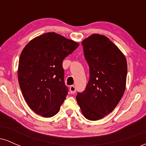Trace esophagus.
<instances>
[{
  "label": "esophagus",
  "instance_id": "34e87169",
  "mask_svg": "<svg viewBox=\"0 0 146 146\" xmlns=\"http://www.w3.org/2000/svg\"><path fill=\"white\" fill-rule=\"evenodd\" d=\"M69 90L70 93H71V94H74V93H75V92H76V88H75V86H73V85L70 86Z\"/></svg>",
  "mask_w": 146,
  "mask_h": 146
}]
</instances>
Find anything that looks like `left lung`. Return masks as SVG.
Wrapping results in <instances>:
<instances>
[{
	"label": "left lung",
	"mask_w": 146,
	"mask_h": 146,
	"mask_svg": "<svg viewBox=\"0 0 146 146\" xmlns=\"http://www.w3.org/2000/svg\"><path fill=\"white\" fill-rule=\"evenodd\" d=\"M90 69L89 81L76 100L87 119L96 121L111 113L124 93L126 58L108 38L94 33L82 42Z\"/></svg>",
	"instance_id": "8db88e82"
}]
</instances>
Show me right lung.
<instances>
[{"label": "right lung", "instance_id": "add662e5", "mask_svg": "<svg viewBox=\"0 0 146 146\" xmlns=\"http://www.w3.org/2000/svg\"><path fill=\"white\" fill-rule=\"evenodd\" d=\"M79 44L54 32L36 37L21 52L18 78L25 102L43 117L54 116L68 94L63 60Z\"/></svg>", "mask_w": 146, "mask_h": 146}]
</instances>
